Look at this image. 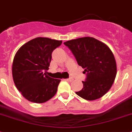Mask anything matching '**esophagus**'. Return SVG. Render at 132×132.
Returning <instances> with one entry per match:
<instances>
[{"mask_svg":"<svg viewBox=\"0 0 132 132\" xmlns=\"http://www.w3.org/2000/svg\"><path fill=\"white\" fill-rule=\"evenodd\" d=\"M66 81H68V82H72L73 80V78H67L66 79Z\"/></svg>","mask_w":132,"mask_h":132,"instance_id":"esophagus-1","label":"esophagus"}]
</instances>
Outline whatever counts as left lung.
Masks as SVG:
<instances>
[{
    "mask_svg": "<svg viewBox=\"0 0 132 132\" xmlns=\"http://www.w3.org/2000/svg\"><path fill=\"white\" fill-rule=\"evenodd\" d=\"M72 52L77 63L87 74L83 88L76 92L88 101L98 99L105 95L113 84L117 66L113 54L103 42L93 37H85L64 42Z\"/></svg>",
    "mask_w": 132,
    "mask_h": 132,
    "instance_id": "left-lung-1",
    "label": "left lung"
}]
</instances>
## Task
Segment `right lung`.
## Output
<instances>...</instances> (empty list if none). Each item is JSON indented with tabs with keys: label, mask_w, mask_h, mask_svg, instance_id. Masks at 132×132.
<instances>
[{
	"label": "right lung",
	"mask_w": 132,
	"mask_h": 132,
	"mask_svg": "<svg viewBox=\"0 0 132 132\" xmlns=\"http://www.w3.org/2000/svg\"><path fill=\"white\" fill-rule=\"evenodd\" d=\"M62 42L36 37L23 45L13 59L12 74L16 88L26 99L42 103L56 95L60 80L44 71L49 69L52 53Z\"/></svg>",
	"instance_id": "obj_1"
}]
</instances>
